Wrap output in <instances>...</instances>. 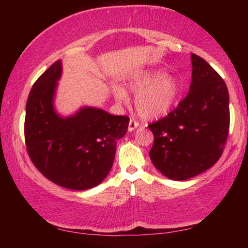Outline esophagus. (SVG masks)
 <instances>
[{
    "mask_svg": "<svg viewBox=\"0 0 248 248\" xmlns=\"http://www.w3.org/2000/svg\"><path fill=\"white\" fill-rule=\"evenodd\" d=\"M138 127H139V123H138V121L134 120V119H130L129 125H128L129 131L131 132V131H133V130H136Z\"/></svg>",
    "mask_w": 248,
    "mask_h": 248,
    "instance_id": "esophagus-1",
    "label": "esophagus"
}]
</instances>
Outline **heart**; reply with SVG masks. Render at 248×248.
I'll use <instances>...</instances> for the list:
<instances>
[{
  "label": "heart",
  "instance_id": "obj_1",
  "mask_svg": "<svg viewBox=\"0 0 248 248\" xmlns=\"http://www.w3.org/2000/svg\"><path fill=\"white\" fill-rule=\"evenodd\" d=\"M128 86L133 93L138 94V112L148 119L165 115L178 94L177 81L170 75H164L162 71H145L133 75L129 79ZM114 95L120 103L128 100L127 92L120 86L115 87Z\"/></svg>",
  "mask_w": 248,
  "mask_h": 248
}]
</instances>
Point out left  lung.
I'll use <instances>...</instances> for the list:
<instances>
[{"instance_id":"8db88e82","label":"left lung","mask_w":248,"mask_h":248,"mask_svg":"<svg viewBox=\"0 0 248 248\" xmlns=\"http://www.w3.org/2000/svg\"><path fill=\"white\" fill-rule=\"evenodd\" d=\"M189 93L164 118L149 124L154 134L150 158L174 180L203 173L223 153L230 128L229 91L204 59L191 54Z\"/></svg>"}]
</instances>
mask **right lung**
I'll use <instances>...</instances> for the list:
<instances>
[{
	"label": "right lung",
	"mask_w": 248,
	"mask_h": 248,
	"mask_svg": "<svg viewBox=\"0 0 248 248\" xmlns=\"http://www.w3.org/2000/svg\"><path fill=\"white\" fill-rule=\"evenodd\" d=\"M62 63L58 60L32 85L26 104L25 143L32 164L59 186L85 190L106 178L114 164L117 141L129 117L84 107L62 118L53 107Z\"/></svg>",
	"instance_id": "1"
}]
</instances>
